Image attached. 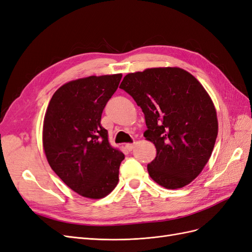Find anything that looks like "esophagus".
I'll return each instance as SVG.
<instances>
[{"mask_svg":"<svg viewBox=\"0 0 252 252\" xmlns=\"http://www.w3.org/2000/svg\"><path fill=\"white\" fill-rule=\"evenodd\" d=\"M126 148H127V150L131 151V150L134 148V144H133V143H130V144H126Z\"/></svg>","mask_w":252,"mask_h":252,"instance_id":"esophagus-1","label":"esophagus"}]
</instances>
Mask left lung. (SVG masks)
<instances>
[{
	"mask_svg": "<svg viewBox=\"0 0 252 252\" xmlns=\"http://www.w3.org/2000/svg\"><path fill=\"white\" fill-rule=\"evenodd\" d=\"M120 88L142 108L144 136L157 148L147 165L150 178L168 189L188 185L207 164L218 136L217 111L207 91L178 67L128 73Z\"/></svg>",
	"mask_w": 252,
	"mask_h": 252,
	"instance_id": "8db88e82",
	"label": "left lung"
}]
</instances>
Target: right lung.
<instances>
[{"instance_id": "add662e5", "label": "right lung", "mask_w": 252, "mask_h": 252, "mask_svg": "<svg viewBox=\"0 0 252 252\" xmlns=\"http://www.w3.org/2000/svg\"><path fill=\"white\" fill-rule=\"evenodd\" d=\"M122 74L68 82L52 95L43 125V147L59 178L73 191L102 199L116 188L123 152L112 148L101 125Z\"/></svg>"}]
</instances>
